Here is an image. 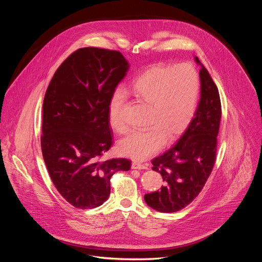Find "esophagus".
I'll use <instances>...</instances> for the list:
<instances>
[{"instance_id": "34e87169", "label": "esophagus", "mask_w": 262, "mask_h": 262, "mask_svg": "<svg viewBox=\"0 0 262 262\" xmlns=\"http://www.w3.org/2000/svg\"><path fill=\"white\" fill-rule=\"evenodd\" d=\"M132 168H133V169H138V170H140V169H147V166L144 165V164H140V163L134 162V163L132 164Z\"/></svg>"}]
</instances>
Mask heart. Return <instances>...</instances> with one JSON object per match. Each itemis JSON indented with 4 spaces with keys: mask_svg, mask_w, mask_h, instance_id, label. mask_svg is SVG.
<instances>
[{
    "mask_svg": "<svg viewBox=\"0 0 262 262\" xmlns=\"http://www.w3.org/2000/svg\"><path fill=\"white\" fill-rule=\"evenodd\" d=\"M130 92L148 105L147 127L129 133L118 143V150L124 157L143 161L157 154L165 141L172 142L189 127L196 114L200 81L191 64L156 66L134 81ZM125 102L121 90L114 91L108 102V123L118 134L127 130L121 116Z\"/></svg>",
    "mask_w": 262,
    "mask_h": 262,
    "instance_id": "heart-1",
    "label": "heart"
}]
</instances>
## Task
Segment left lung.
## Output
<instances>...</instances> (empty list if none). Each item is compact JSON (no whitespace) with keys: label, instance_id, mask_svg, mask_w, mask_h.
<instances>
[{"label":"left lung","instance_id":"8db88e82","mask_svg":"<svg viewBox=\"0 0 262 262\" xmlns=\"http://www.w3.org/2000/svg\"><path fill=\"white\" fill-rule=\"evenodd\" d=\"M201 65V97L195 117L179 141L152 160V170L161 173L165 185L146 194L145 202L161 212H175L189 205L202 191L216 158L222 116L217 88Z\"/></svg>","mask_w":262,"mask_h":262}]
</instances>
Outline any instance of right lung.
Returning <instances> with one entry per match:
<instances>
[{"label":"right lung","mask_w":262,"mask_h":262,"mask_svg":"<svg viewBox=\"0 0 262 262\" xmlns=\"http://www.w3.org/2000/svg\"><path fill=\"white\" fill-rule=\"evenodd\" d=\"M128 63L118 51L82 48L58 67L42 105L41 151L51 179L72 206L89 209L110 196L111 177L127 159L102 160L113 143L108 102Z\"/></svg>","instance_id":"obj_1"}]
</instances>
